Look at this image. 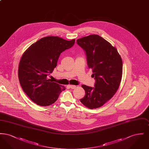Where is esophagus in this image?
<instances>
[{
	"label": "esophagus",
	"mask_w": 149,
	"mask_h": 149,
	"mask_svg": "<svg viewBox=\"0 0 149 149\" xmlns=\"http://www.w3.org/2000/svg\"><path fill=\"white\" fill-rule=\"evenodd\" d=\"M69 86H70V88L72 89H75V88H76V85H69Z\"/></svg>",
	"instance_id": "esophagus-1"
}]
</instances>
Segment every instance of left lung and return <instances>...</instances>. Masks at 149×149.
<instances>
[{"instance_id": "1", "label": "left lung", "mask_w": 149, "mask_h": 149, "mask_svg": "<svg viewBox=\"0 0 149 149\" xmlns=\"http://www.w3.org/2000/svg\"><path fill=\"white\" fill-rule=\"evenodd\" d=\"M85 51L87 64L92 69L94 86L82 85L85 90L80 102L90 109L102 106L118 90L122 75V61L117 49L97 35H92L77 40Z\"/></svg>"}]
</instances>
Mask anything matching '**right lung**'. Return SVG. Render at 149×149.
<instances>
[{"label": "right lung", "mask_w": 149, "mask_h": 149, "mask_svg": "<svg viewBox=\"0 0 149 149\" xmlns=\"http://www.w3.org/2000/svg\"><path fill=\"white\" fill-rule=\"evenodd\" d=\"M75 39L65 40L47 36L32 44L22 55L18 68L22 88L30 99L40 106L56 101L65 87L52 82L47 77L54 71L61 52L71 48Z\"/></svg>", "instance_id": "right-lung-1"}]
</instances>
